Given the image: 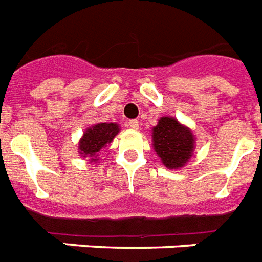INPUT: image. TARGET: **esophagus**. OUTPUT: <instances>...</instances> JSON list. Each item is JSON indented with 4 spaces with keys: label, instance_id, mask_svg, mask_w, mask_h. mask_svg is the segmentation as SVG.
Wrapping results in <instances>:
<instances>
[{
    "label": "esophagus",
    "instance_id": "obj_1",
    "mask_svg": "<svg viewBox=\"0 0 262 262\" xmlns=\"http://www.w3.org/2000/svg\"><path fill=\"white\" fill-rule=\"evenodd\" d=\"M127 125H128L129 128L138 129V127H139V121H138L137 119H131V120H128V123H127Z\"/></svg>",
    "mask_w": 262,
    "mask_h": 262
}]
</instances>
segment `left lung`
<instances>
[{
    "label": "left lung",
    "instance_id": "left-lung-1",
    "mask_svg": "<svg viewBox=\"0 0 262 262\" xmlns=\"http://www.w3.org/2000/svg\"><path fill=\"white\" fill-rule=\"evenodd\" d=\"M154 150L169 169H180L193 151V135L173 118H161L152 128Z\"/></svg>",
    "mask_w": 262,
    "mask_h": 262
}]
</instances>
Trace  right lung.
<instances>
[{
	"instance_id": "1",
	"label": "right lung",
	"mask_w": 262,
	"mask_h": 262,
	"mask_svg": "<svg viewBox=\"0 0 262 262\" xmlns=\"http://www.w3.org/2000/svg\"><path fill=\"white\" fill-rule=\"evenodd\" d=\"M118 133L119 125L115 123H100L93 125L85 131L82 139L79 141V151L83 157H91V161H96L100 150L114 141Z\"/></svg>"
}]
</instances>
